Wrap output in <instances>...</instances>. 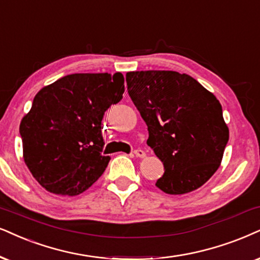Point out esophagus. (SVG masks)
Wrapping results in <instances>:
<instances>
[{"mask_svg": "<svg viewBox=\"0 0 260 260\" xmlns=\"http://www.w3.org/2000/svg\"><path fill=\"white\" fill-rule=\"evenodd\" d=\"M134 156L136 157H139V158H144V157L146 156V153L144 152L143 150H140V149H138V150H134Z\"/></svg>", "mask_w": 260, "mask_h": 260, "instance_id": "esophagus-1", "label": "esophagus"}]
</instances>
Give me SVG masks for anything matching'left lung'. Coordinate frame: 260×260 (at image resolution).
<instances>
[{"instance_id": "obj_1", "label": "left lung", "mask_w": 260, "mask_h": 260, "mask_svg": "<svg viewBox=\"0 0 260 260\" xmlns=\"http://www.w3.org/2000/svg\"><path fill=\"white\" fill-rule=\"evenodd\" d=\"M126 81L147 126V145L163 162L156 186L168 194L199 188L218 169L229 140L221 103L196 79L177 72H129Z\"/></svg>"}]
</instances>
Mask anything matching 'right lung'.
<instances>
[{
    "instance_id": "add662e5",
    "label": "right lung",
    "mask_w": 260,
    "mask_h": 260,
    "mask_svg": "<svg viewBox=\"0 0 260 260\" xmlns=\"http://www.w3.org/2000/svg\"><path fill=\"white\" fill-rule=\"evenodd\" d=\"M121 73H78L58 79L36 94L22 117L24 160L42 187L61 196H78L106 170L102 120L122 100Z\"/></svg>"
}]
</instances>
